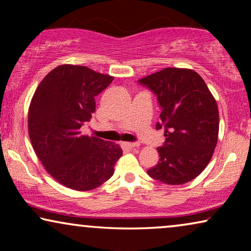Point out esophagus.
<instances>
[{
    "instance_id": "34e87169",
    "label": "esophagus",
    "mask_w": 251,
    "mask_h": 251,
    "mask_svg": "<svg viewBox=\"0 0 251 251\" xmlns=\"http://www.w3.org/2000/svg\"><path fill=\"white\" fill-rule=\"evenodd\" d=\"M126 147H128V149H137V147L139 146L138 143H125L123 144Z\"/></svg>"
}]
</instances>
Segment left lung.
Masks as SVG:
<instances>
[{
  "label": "left lung",
  "mask_w": 251,
  "mask_h": 251,
  "mask_svg": "<svg viewBox=\"0 0 251 251\" xmlns=\"http://www.w3.org/2000/svg\"><path fill=\"white\" fill-rule=\"evenodd\" d=\"M161 107L156 129L164 128L160 160L147 174L168 185L198 177L214 154L219 131L217 102L200 75L188 68L168 67L143 77Z\"/></svg>",
  "instance_id": "obj_1"
}]
</instances>
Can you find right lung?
<instances>
[{"label": "right lung", "mask_w": 251, "mask_h": 251, "mask_svg": "<svg viewBox=\"0 0 251 251\" xmlns=\"http://www.w3.org/2000/svg\"><path fill=\"white\" fill-rule=\"evenodd\" d=\"M113 76L85 66L60 65L41 81L28 109V135L44 169L64 186L90 191L114 174L118 144L82 135L96 111L95 97Z\"/></svg>", "instance_id": "add662e5"}]
</instances>
